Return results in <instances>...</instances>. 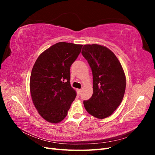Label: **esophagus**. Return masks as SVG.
Instances as JSON below:
<instances>
[{
    "label": "esophagus",
    "mask_w": 155,
    "mask_h": 155,
    "mask_svg": "<svg viewBox=\"0 0 155 155\" xmlns=\"http://www.w3.org/2000/svg\"><path fill=\"white\" fill-rule=\"evenodd\" d=\"M77 92H78V95H81V89H77Z\"/></svg>",
    "instance_id": "34e87169"
}]
</instances>
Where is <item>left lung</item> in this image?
Returning a JSON list of instances; mask_svg holds the SVG:
<instances>
[{"mask_svg":"<svg viewBox=\"0 0 155 155\" xmlns=\"http://www.w3.org/2000/svg\"><path fill=\"white\" fill-rule=\"evenodd\" d=\"M81 54L91 68L93 94L84 101L86 110L99 119L110 116L122 101L126 87L125 73L115 54L105 46H83Z\"/></svg>","mask_w":155,"mask_h":155,"instance_id":"1","label":"left lung"}]
</instances>
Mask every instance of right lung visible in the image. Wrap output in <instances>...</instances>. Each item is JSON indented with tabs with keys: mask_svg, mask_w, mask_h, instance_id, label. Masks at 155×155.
<instances>
[{
	"mask_svg": "<svg viewBox=\"0 0 155 155\" xmlns=\"http://www.w3.org/2000/svg\"><path fill=\"white\" fill-rule=\"evenodd\" d=\"M82 45L60 42L44 51L33 67L30 81L33 103L48 122L57 124L67 116L76 92L70 85V67Z\"/></svg>",
	"mask_w": 155,
	"mask_h": 155,
	"instance_id": "right-lung-1",
	"label": "right lung"
}]
</instances>
